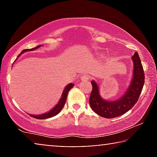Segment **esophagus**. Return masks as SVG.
Returning <instances> with one entry per match:
<instances>
[{
  "label": "esophagus",
  "instance_id": "1",
  "mask_svg": "<svg viewBox=\"0 0 157 157\" xmlns=\"http://www.w3.org/2000/svg\"><path fill=\"white\" fill-rule=\"evenodd\" d=\"M81 79L82 81H87L90 79V76H88V75H83V76H81Z\"/></svg>",
  "mask_w": 157,
  "mask_h": 157
}]
</instances>
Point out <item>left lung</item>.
<instances>
[{"instance_id":"8db88e82","label":"left lung","mask_w":157,"mask_h":157,"mask_svg":"<svg viewBox=\"0 0 157 157\" xmlns=\"http://www.w3.org/2000/svg\"><path fill=\"white\" fill-rule=\"evenodd\" d=\"M132 59L134 62L133 78L122 98L113 101L104 100L99 95L96 83L91 81L92 91L90 95L89 104L94 112L101 117L111 119L123 115L129 111L138 101L144 84V72L138 53H135Z\"/></svg>"}]
</instances>
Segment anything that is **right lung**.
<instances>
[{
  "label": "right lung",
  "instance_id": "add662e5",
  "mask_svg": "<svg viewBox=\"0 0 157 157\" xmlns=\"http://www.w3.org/2000/svg\"><path fill=\"white\" fill-rule=\"evenodd\" d=\"M40 46H38L35 47V48H30V49H25V50H23L22 52L21 53H23V52H25V51H33V50H35V49L39 48ZM74 83H71L68 84V86H66L65 89H64L63 91V94H62V97L61 98V99L59 100V103H58L56 106L53 109H51V110L49 111V112H47V113H45L44 114H41V115H30L31 117H32L33 118H35V119H48V118H51V117H54V116L57 115L58 113H59L60 111L62 110V109H63V107L64 106V105H65V103H66V97H67V95H68V91H70L71 89L74 86Z\"/></svg>",
  "mask_w": 157,
  "mask_h": 157
}]
</instances>
